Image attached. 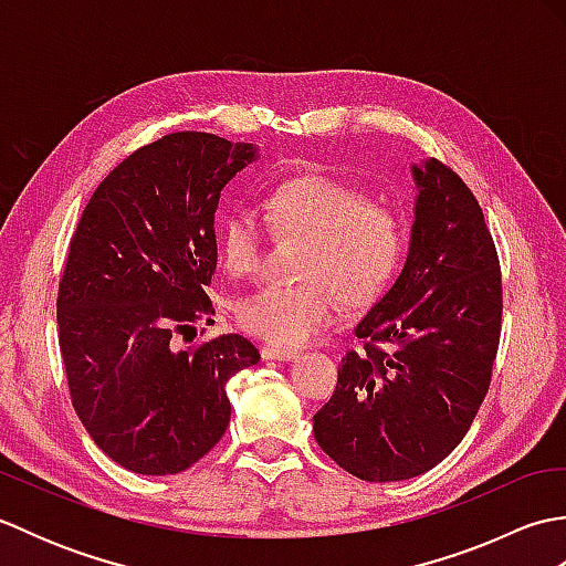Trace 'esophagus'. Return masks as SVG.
I'll list each match as a JSON object with an SVG mask.
<instances>
[{
  "label": "esophagus",
  "instance_id": "34e87169",
  "mask_svg": "<svg viewBox=\"0 0 566 566\" xmlns=\"http://www.w3.org/2000/svg\"><path fill=\"white\" fill-rule=\"evenodd\" d=\"M262 359H286V363H290V359H296L298 357V350H294V347H274V345H262Z\"/></svg>",
  "mask_w": 566,
  "mask_h": 566
}]
</instances>
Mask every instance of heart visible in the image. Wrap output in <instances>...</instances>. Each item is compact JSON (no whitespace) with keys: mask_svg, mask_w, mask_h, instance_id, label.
I'll return each mask as SVG.
<instances>
[{"mask_svg":"<svg viewBox=\"0 0 566 566\" xmlns=\"http://www.w3.org/2000/svg\"><path fill=\"white\" fill-rule=\"evenodd\" d=\"M264 223L276 238H304L290 286L268 284L240 298L235 318L274 345H304L338 314L387 292L406 252V219L399 209L357 185L328 175H298L274 185L262 199ZM219 250L228 274L260 268L262 228L250 207L228 209L219 221Z\"/></svg>","mask_w":566,"mask_h":566,"instance_id":"b5f03b06","label":"heart"}]
</instances>
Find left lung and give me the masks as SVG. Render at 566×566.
I'll return each mask as SVG.
<instances>
[{
    "mask_svg": "<svg viewBox=\"0 0 566 566\" xmlns=\"http://www.w3.org/2000/svg\"><path fill=\"white\" fill-rule=\"evenodd\" d=\"M418 197L399 280L355 335L314 436L363 482H403L467 436L491 384L501 338V268L482 207L460 175L411 167Z\"/></svg>",
    "mask_w": 566,
    "mask_h": 566,
    "instance_id": "1",
    "label": "left lung"
}]
</instances>
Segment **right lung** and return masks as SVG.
Here are the masks:
<instances>
[{"label": "right lung", "instance_id": "right-lung-1", "mask_svg": "<svg viewBox=\"0 0 566 566\" xmlns=\"http://www.w3.org/2000/svg\"><path fill=\"white\" fill-rule=\"evenodd\" d=\"M255 158L201 130L163 136L104 177L72 233L57 290L70 399L97 448L136 474L199 462L231 420L228 379L260 363L235 333L179 347L213 323V213Z\"/></svg>", "mask_w": 566, "mask_h": 566}]
</instances>
